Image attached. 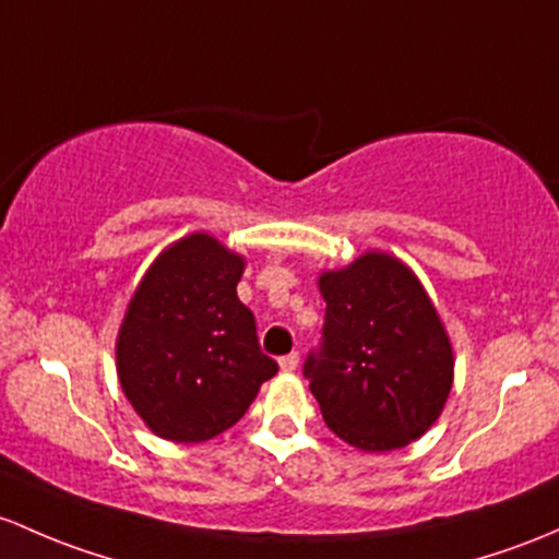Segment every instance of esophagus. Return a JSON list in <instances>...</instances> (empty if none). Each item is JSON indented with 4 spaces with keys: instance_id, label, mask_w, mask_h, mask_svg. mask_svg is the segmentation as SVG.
<instances>
[{
    "instance_id": "obj_1",
    "label": "esophagus",
    "mask_w": 559,
    "mask_h": 559,
    "mask_svg": "<svg viewBox=\"0 0 559 559\" xmlns=\"http://www.w3.org/2000/svg\"><path fill=\"white\" fill-rule=\"evenodd\" d=\"M278 364H281V369H284V372H295V369L299 367V354H297V350H292V354L281 356Z\"/></svg>"
}]
</instances>
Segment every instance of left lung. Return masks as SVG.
<instances>
[{
    "instance_id": "1",
    "label": "left lung",
    "mask_w": 559,
    "mask_h": 559,
    "mask_svg": "<svg viewBox=\"0 0 559 559\" xmlns=\"http://www.w3.org/2000/svg\"><path fill=\"white\" fill-rule=\"evenodd\" d=\"M324 345L305 361L326 426L350 448L388 452L420 439L442 415L455 356L418 275L367 251L319 275Z\"/></svg>"
}]
</instances>
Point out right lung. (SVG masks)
Segmentation results:
<instances>
[{"label": "right lung", "mask_w": 559, "mask_h": 559, "mask_svg": "<svg viewBox=\"0 0 559 559\" xmlns=\"http://www.w3.org/2000/svg\"><path fill=\"white\" fill-rule=\"evenodd\" d=\"M246 260L209 233L163 249L117 332L122 393L160 439L209 442L235 426L278 364L238 299Z\"/></svg>", "instance_id": "add662e5"}]
</instances>
